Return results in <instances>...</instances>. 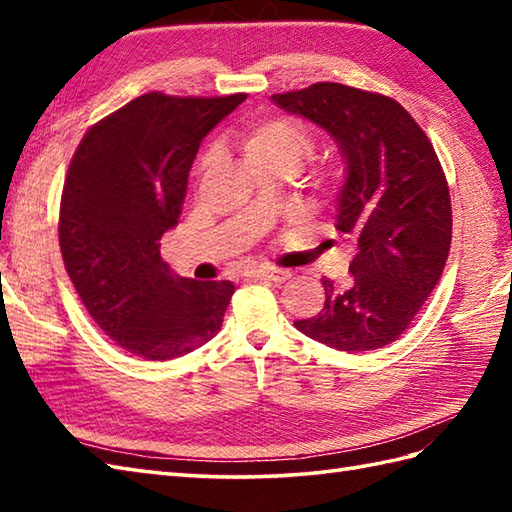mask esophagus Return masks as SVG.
<instances>
[{"mask_svg": "<svg viewBox=\"0 0 512 512\" xmlns=\"http://www.w3.org/2000/svg\"><path fill=\"white\" fill-rule=\"evenodd\" d=\"M250 277L264 279V281H273V284H286V281L292 275L288 273V270H266V268H262V270H253V273H250Z\"/></svg>", "mask_w": 512, "mask_h": 512, "instance_id": "obj_1", "label": "esophagus"}]
</instances>
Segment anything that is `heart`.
<instances>
[{"label":"heart","mask_w":512,"mask_h":512,"mask_svg":"<svg viewBox=\"0 0 512 512\" xmlns=\"http://www.w3.org/2000/svg\"><path fill=\"white\" fill-rule=\"evenodd\" d=\"M242 147L248 165L253 169H286L297 173L314 151L310 129L295 118H264L250 125L242 136ZM314 189L321 198L330 200L339 191V173L323 169L314 176Z\"/></svg>","instance_id":"b5f03b06"}]
</instances>
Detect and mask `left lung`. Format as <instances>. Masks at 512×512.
<instances>
[{
  "label": "left lung",
  "mask_w": 512,
  "mask_h": 512,
  "mask_svg": "<svg viewBox=\"0 0 512 512\" xmlns=\"http://www.w3.org/2000/svg\"><path fill=\"white\" fill-rule=\"evenodd\" d=\"M273 101L339 143L347 178L336 231L356 250L347 286L323 277V310L295 328L341 352L385 347L416 319L449 257L451 195L436 149L385 94L325 81Z\"/></svg>",
  "instance_id": "8db88e82"
}]
</instances>
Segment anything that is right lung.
<instances>
[{
    "label": "right lung",
    "instance_id": "add662e5",
    "mask_svg": "<svg viewBox=\"0 0 512 512\" xmlns=\"http://www.w3.org/2000/svg\"><path fill=\"white\" fill-rule=\"evenodd\" d=\"M244 99L147 92L94 123L65 173V273L94 323L145 361L189 354L222 328L235 286L171 275L160 239L180 220L202 138Z\"/></svg>",
    "mask_w": 512,
    "mask_h": 512
}]
</instances>
